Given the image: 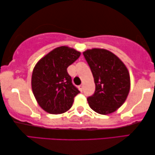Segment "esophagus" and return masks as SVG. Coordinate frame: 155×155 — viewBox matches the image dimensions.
I'll return each mask as SVG.
<instances>
[{"label": "esophagus", "mask_w": 155, "mask_h": 155, "mask_svg": "<svg viewBox=\"0 0 155 155\" xmlns=\"http://www.w3.org/2000/svg\"><path fill=\"white\" fill-rule=\"evenodd\" d=\"M79 89L80 91H83V84H80L79 86Z\"/></svg>", "instance_id": "34e87169"}]
</instances>
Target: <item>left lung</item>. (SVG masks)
I'll list each match as a JSON object with an SVG mask.
<instances>
[{
	"mask_svg": "<svg viewBox=\"0 0 155 155\" xmlns=\"http://www.w3.org/2000/svg\"><path fill=\"white\" fill-rule=\"evenodd\" d=\"M94 78L96 91L87 97L93 110L102 115L113 113L127 99L130 77L127 67L116 54L102 48L83 53Z\"/></svg>",
	"mask_w": 155,
	"mask_h": 155,
	"instance_id": "left-lung-1",
	"label": "left lung"
}]
</instances>
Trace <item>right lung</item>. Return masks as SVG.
Instances as JSON below:
<instances>
[{"mask_svg":"<svg viewBox=\"0 0 155 155\" xmlns=\"http://www.w3.org/2000/svg\"><path fill=\"white\" fill-rule=\"evenodd\" d=\"M80 52L59 46L46 54L32 71V89L39 105L52 114L67 111L80 91L72 83L67 68L79 58Z\"/></svg>","mask_w":155,"mask_h":155,"instance_id":"right-lung-1","label":"right lung"}]
</instances>
